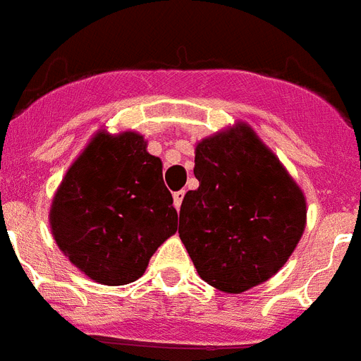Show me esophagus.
Masks as SVG:
<instances>
[{
  "label": "esophagus",
  "instance_id": "obj_1",
  "mask_svg": "<svg viewBox=\"0 0 361 361\" xmlns=\"http://www.w3.org/2000/svg\"><path fill=\"white\" fill-rule=\"evenodd\" d=\"M183 196H185V190H178V192H174V206H176V209H180V207H181Z\"/></svg>",
  "mask_w": 361,
  "mask_h": 361
}]
</instances>
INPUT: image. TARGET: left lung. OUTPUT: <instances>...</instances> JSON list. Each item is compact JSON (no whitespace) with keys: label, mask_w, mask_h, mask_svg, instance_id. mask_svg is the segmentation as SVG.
Segmentation results:
<instances>
[{"label":"left lung","mask_w":361,"mask_h":361,"mask_svg":"<svg viewBox=\"0 0 361 361\" xmlns=\"http://www.w3.org/2000/svg\"><path fill=\"white\" fill-rule=\"evenodd\" d=\"M196 190L183 196L180 239L202 280L243 293L274 276L306 228V198L248 124L202 139Z\"/></svg>","instance_id":"left-lung-1"}]
</instances>
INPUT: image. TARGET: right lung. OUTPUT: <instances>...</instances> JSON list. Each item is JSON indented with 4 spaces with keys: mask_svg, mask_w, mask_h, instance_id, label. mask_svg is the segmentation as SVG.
I'll use <instances>...</instances> for the list:
<instances>
[{
    "mask_svg": "<svg viewBox=\"0 0 361 361\" xmlns=\"http://www.w3.org/2000/svg\"><path fill=\"white\" fill-rule=\"evenodd\" d=\"M64 256L102 286L139 280L154 252L178 230L163 163L135 131L90 139L61 181L49 209Z\"/></svg>",
    "mask_w": 361,
    "mask_h": 361,
    "instance_id": "obj_1",
    "label": "right lung"
}]
</instances>
